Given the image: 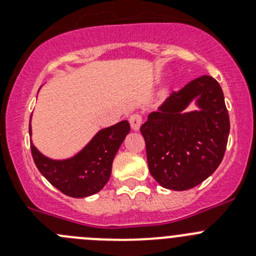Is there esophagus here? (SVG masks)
<instances>
[{
	"label": "esophagus",
	"instance_id": "obj_1",
	"mask_svg": "<svg viewBox=\"0 0 256 256\" xmlns=\"http://www.w3.org/2000/svg\"><path fill=\"white\" fill-rule=\"evenodd\" d=\"M130 126H132L133 130H138L140 126H141L142 124V116L140 114H132L130 116Z\"/></svg>",
	"mask_w": 256,
	"mask_h": 256
}]
</instances>
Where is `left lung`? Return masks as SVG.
<instances>
[{
	"label": "left lung",
	"mask_w": 256,
	"mask_h": 256,
	"mask_svg": "<svg viewBox=\"0 0 256 256\" xmlns=\"http://www.w3.org/2000/svg\"><path fill=\"white\" fill-rule=\"evenodd\" d=\"M195 100L199 108L186 112ZM141 133L148 170L164 188L184 191L212 176L223 160L230 116L220 86L202 76L173 92L158 112L148 114Z\"/></svg>",
	"instance_id": "left-lung-1"
}]
</instances>
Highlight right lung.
Masks as SVG:
<instances>
[{
	"mask_svg": "<svg viewBox=\"0 0 256 256\" xmlns=\"http://www.w3.org/2000/svg\"><path fill=\"white\" fill-rule=\"evenodd\" d=\"M130 130L126 120L104 128L76 155L64 160L50 159L30 141L32 156L40 174L58 191L70 198H87L100 192L108 183L112 160Z\"/></svg>",
	"mask_w": 256,
	"mask_h": 256,
	"instance_id": "obj_1",
	"label": "right lung"
}]
</instances>
